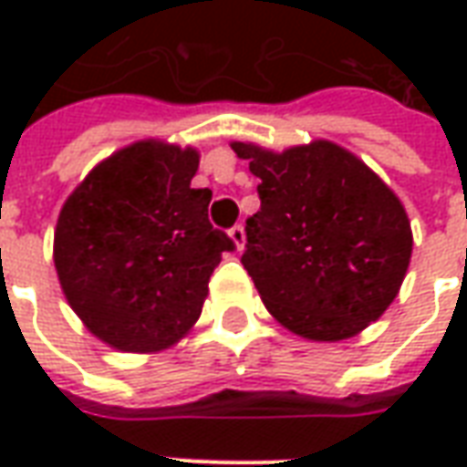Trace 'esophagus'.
Masks as SVG:
<instances>
[{
  "instance_id": "obj_1",
  "label": "esophagus",
  "mask_w": 467,
  "mask_h": 467,
  "mask_svg": "<svg viewBox=\"0 0 467 467\" xmlns=\"http://www.w3.org/2000/svg\"><path fill=\"white\" fill-rule=\"evenodd\" d=\"M230 240H233L237 250H244V227L243 224H234L233 230H230Z\"/></svg>"
}]
</instances>
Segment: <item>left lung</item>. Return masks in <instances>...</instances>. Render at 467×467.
Instances as JSON below:
<instances>
[{"instance_id":"left-lung-1","label":"left lung","mask_w":467,"mask_h":467,"mask_svg":"<svg viewBox=\"0 0 467 467\" xmlns=\"http://www.w3.org/2000/svg\"><path fill=\"white\" fill-rule=\"evenodd\" d=\"M260 180L243 265L290 333L337 343L362 333L400 290L412 254L405 207L368 164L327 140L273 152L233 142Z\"/></svg>"}]
</instances>
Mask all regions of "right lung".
<instances>
[{"label": "right lung", "instance_id": "obj_1", "mask_svg": "<svg viewBox=\"0 0 467 467\" xmlns=\"http://www.w3.org/2000/svg\"><path fill=\"white\" fill-rule=\"evenodd\" d=\"M194 147L127 144L67 197L55 227V267L89 333L122 352H160L192 330L210 275L234 243L207 220L194 190Z\"/></svg>", "mask_w": 467, "mask_h": 467}]
</instances>
